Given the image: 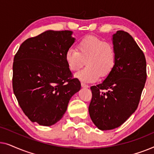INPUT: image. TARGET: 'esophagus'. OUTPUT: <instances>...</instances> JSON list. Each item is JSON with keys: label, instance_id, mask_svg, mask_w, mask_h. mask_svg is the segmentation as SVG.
Returning <instances> with one entry per match:
<instances>
[{"label": "esophagus", "instance_id": "esophagus-1", "mask_svg": "<svg viewBox=\"0 0 154 154\" xmlns=\"http://www.w3.org/2000/svg\"><path fill=\"white\" fill-rule=\"evenodd\" d=\"M81 86L83 88H88V87H89V86H88V85H86V84L84 83H81Z\"/></svg>", "mask_w": 154, "mask_h": 154}]
</instances>
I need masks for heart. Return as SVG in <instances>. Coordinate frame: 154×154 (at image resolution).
<instances>
[{
	"label": "heart",
	"instance_id": "heart-1",
	"mask_svg": "<svg viewBox=\"0 0 154 154\" xmlns=\"http://www.w3.org/2000/svg\"><path fill=\"white\" fill-rule=\"evenodd\" d=\"M77 50L70 48L65 54L69 69L78 71L85 64L87 66L75 77L82 81L92 83L100 76L106 77L116 63V50L112 44L100 38L89 35L78 42Z\"/></svg>",
	"mask_w": 154,
	"mask_h": 154
}]
</instances>
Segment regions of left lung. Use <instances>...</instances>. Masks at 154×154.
<instances>
[{"mask_svg": "<svg viewBox=\"0 0 154 154\" xmlns=\"http://www.w3.org/2000/svg\"><path fill=\"white\" fill-rule=\"evenodd\" d=\"M112 41L115 66L102 83L90 88V116L101 130L114 129L129 119L137 108L146 80V59L133 38L118 31Z\"/></svg>", "mask_w": 154, "mask_h": 154, "instance_id": "obj_1", "label": "left lung"}]
</instances>
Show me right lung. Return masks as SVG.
I'll list each match as a JSON object with an SVG mask.
<instances>
[{"instance_id":"1","label":"right lung","mask_w":154,"mask_h":154,"mask_svg":"<svg viewBox=\"0 0 154 154\" xmlns=\"http://www.w3.org/2000/svg\"><path fill=\"white\" fill-rule=\"evenodd\" d=\"M71 31H46L23 42L14 57L12 88L19 104L32 122L50 126L66 112L81 89L65 60L74 43Z\"/></svg>"}]
</instances>
